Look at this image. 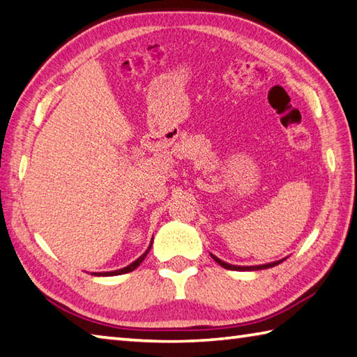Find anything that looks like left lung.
<instances>
[{"label":"left lung","mask_w":357,"mask_h":357,"mask_svg":"<svg viewBox=\"0 0 357 357\" xmlns=\"http://www.w3.org/2000/svg\"><path fill=\"white\" fill-rule=\"evenodd\" d=\"M213 260L220 264V266H222L225 269H234V271H260V269H268V268H272V266H277L278 263L282 261H275V263H269V264H263V266H234V264H229V263H225L221 261L220 258H216L215 255H212Z\"/></svg>","instance_id":"8db88e82"}]
</instances>
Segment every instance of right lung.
<instances>
[{"mask_svg": "<svg viewBox=\"0 0 357 357\" xmlns=\"http://www.w3.org/2000/svg\"><path fill=\"white\" fill-rule=\"evenodd\" d=\"M151 249V244H150V248L145 250V254H142L141 257L137 258L136 261H132L130 266H127V268H123V269H119V271H111V272H97V274H94V275H121V274H127V272H131V271H135L139 264H141L142 261H144V258L146 257V254H149V250Z\"/></svg>", "mask_w": 357, "mask_h": 357, "instance_id": "right-lung-1", "label": "right lung"}]
</instances>
